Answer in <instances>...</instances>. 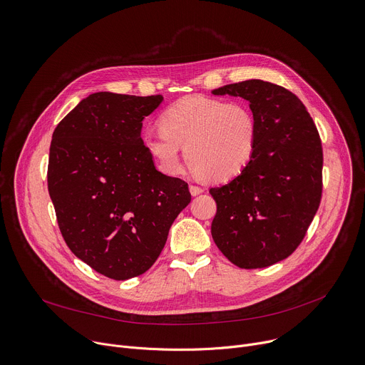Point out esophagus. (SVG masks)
Returning a JSON list of instances; mask_svg holds the SVG:
<instances>
[{
	"label": "esophagus",
	"instance_id": "obj_1",
	"mask_svg": "<svg viewBox=\"0 0 365 365\" xmlns=\"http://www.w3.org/2000/svg\"><path fill=\"white\" fill-rule=\"evenodd\" d=\"M189 192L192 196H196V195H200L203 192V189L200 186H196V185H190L189 186Z\"/></svg>",
	"mask_w": 365,
	"mask_h": 365
}]
</instances>
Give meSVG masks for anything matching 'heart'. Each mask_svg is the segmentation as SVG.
Masks as SVG:
<instances>
[{"mask_svg": "<svg viewBox=\"0 0 365 365\" xmlns=\"http://www.w3.org/2000/svg\"><path fill=\"white\" fill-rule=\"evenodd\" d=\"M160 127L143 134V145L159 169L166 175L180 173V147H185L190 169L212 182L244 172L258 141L255 115L244 101L183 96L162 114Z\"/></svg>", "mask_w": 365, "mask_h": 365, "instance_id": "b5f03b06", "label": "heart"}]
</instances>
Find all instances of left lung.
Wrapping results in <instances>:
<instances>
[{
  "label": "left lung",
  "mask_w": 365,
  "mask_h": 365,
  "mask_svg": "<svg viewBox=\"0 0 365 365\" xmlns=\"http://www.w3.org/2000/svg\"><path fill=\"white\" fill-rule=\"evenodd\" d=\"M250 102L258 141L251 163L231 182L211 187L217 215L211 234L230 262L263 269L302 242L322 195V144L302 101L283 86L248 79L212 91Z\"/></svg>",
  "instance_id": "obj_1"
}]
</instances>
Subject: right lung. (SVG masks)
Returning <instances> with one entry per match:
<instances>
[{
    "label": "right lung",
    "mask_w": 365,
    "mask_h": 365,
    "mask_svg": "<svg viewBox=\"0 0 365 365\" xmlns=\"http://www.w3.org/2000/svg\"><path fill=\"white\" fill-rule=\"evenodd\" d=\"M162 95L95 92L58 124L47 186L71 251L114 280L145 273L190 202L187 183L155 169L143 120Z\"/></svg>",
    "instance_id": "1"
}]
</instances>
